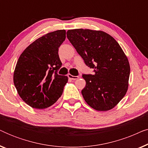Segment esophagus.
Listing matches in <instances>:
<instances>
[{
  "instance_id": "1",
  "label": "esophagus",
  "mask_w": 148,
  "mask_h": 148,
  "mask_svg": "<svg viewBox=\"0 0 148 148\" xmlns=\"http://www.w3.org/2000/svg\"><path fill=\"white\" fill-rule=\"evenodd\" d=\"M68 77L71 79H73V80H75V79H77L79 78L78 76H73L71 74H69L68 75Z\"/></svg>"
}]
</instances>
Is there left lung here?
<instances>
[{
    "label": "left lung",
    "instance_id": "obj_1",
    "mask_svg": "<svg viewBox=\"0 0 148 148\" xmlns=\"http://www.w3.org/2000/svg\"><path fill=\"white\" fill-rule=\"evenodd\" d=\"M66 36L93 75H83L86 87L82 96L98 111L116 106L128 90L130 65L118 42L102 31L88 29L68 30Z\"/></svg>",
    "mask_w": 148,
    "mask_h": 148
}]
</instances>
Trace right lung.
<instances>
[{
  "instance_id": "right-lung-1",
  "label": "right lung",
  "mask_w": 148,
  "mask_h": 148,
  "mask_svg": "<svg viewBox=\"0 0 148 148\" xmlns=\"http://www.w3.org/2000/svg\"><path fill=\"white\" fill-rule=\"evenodd\" d=\"M65 38L64 29L45 34L28 46L17 60L14 85L32 108H46L61 96L68 77L57 73L62 66L58 52Z\"/></svg>"
}]
</instances>
